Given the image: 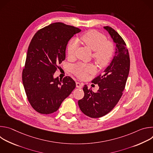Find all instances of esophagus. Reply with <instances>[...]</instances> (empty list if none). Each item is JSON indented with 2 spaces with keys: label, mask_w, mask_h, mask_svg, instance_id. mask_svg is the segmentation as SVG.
Listing matches in <instances>:
<instances>
[{
  "label": "esophagus",
  "mask_w": 153,
  "mask_h": 153,
  "mask_svg": "<svg viewBox=\"0 0 153 153\" xmlns=\"http://www.w3.org/2000/svg\"><path fill=\"white\" fill-rule=\"evenodd\" d=\"M82 86H83V84L82 83H81L80 82H76V87H77V88H82Z\"/></svg>",
  "instance_id": "esophagus-1"
}]
</instances>
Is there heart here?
Returning a JSON list of instances; mask_svg holds the SVG:
<instances>
[{
    "mask_svg": "<svg viewBox=\"0 0 153 153\" xmlns=\"http://www.w3.org/2000/svg\"><path fill=\"white\" fill-rule=\"evenodd\" d=\"M81 40L91 50L94 51L93 56L97 63L102 67L107 65L111 60L114 46L113 42L106 40L103 34L96 30H90L83 34ZM77 47V41L72 39L68 43L67 53L69 57H73ZM96 68L93 65L79 63L73 67V72L79 78L84 79L89 73H94Z\"/></svg>",
    "mask_w": 153,
    "mask_h": 153,
    "instance_id": "1",
    "label": "heart"
}]
</instances>
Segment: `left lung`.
I'll return each instance as SVG.
<instances>
[{"instance_id": "obj_1", "label": "left lung", "mask_w": 153, "mask_h": 153, "mask_svg": "<svg viewBox=\"0 0 153 153\" xmlns=\"http://www.w3.org/2000/svg\"><path fill=\"white\" fill-rule=\"evenodd\" d=\"M116 43L115 55L103 74L91 82L97 84L96 93L83 86L84 97L78 101L82 112L91 118H99L110 113L123 94L129 74L130 59L126 45L122 37L110 27H104Z\"/></svg>"}]
</instances>
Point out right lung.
I'll list each match as a JSON object with an SVG mask.
<instances>
[{
  "instance_id": "1",
  "label": "right lung",
  "mask_w": 153,
  "mask_h": 153,
  "mask_svg": "<svg viewBox=\"0 0 153 153\" xmlns=\"http://www.w3.org/2000/svg\"><path fill=\"white\" fill-rule=\"evenodd\" d=\"M81 30L61 22L51 24L34 34L28 47L22 82L27 99L37 112H56L76 88L69 77L54 78L58 66L65 59L70 39Z\"/></svg>"
}]
</instances>
